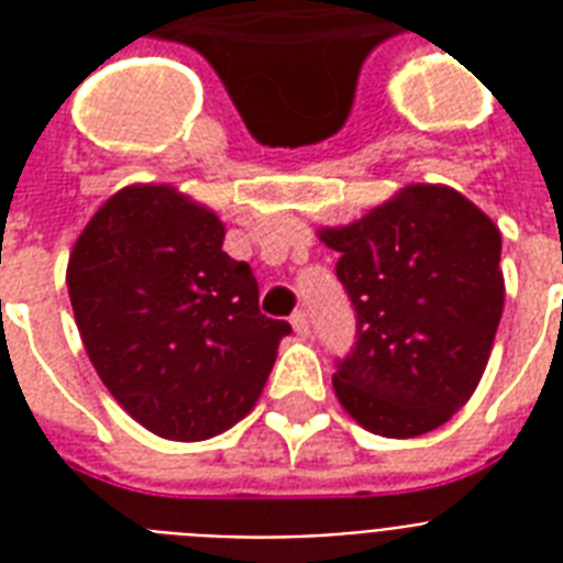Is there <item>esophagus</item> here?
Wrapping results in <instances>:
<instances>
[{
  "instance_id": "34e87169",
  "label": "esophagus",
  "mask_w": 563,
  "mask_h": 563,
  "mask_svg": "<svg viewBox=\"0 0 563 563\" xmlns=\"http://www.w3.org/2000/svg\"><path fill=\"white\" fill-rule=\"evenodd\" d=\"M291 327H295V333L298 335H309V316L303 309H298V312L291 316Z\"/></svg>"
}]
</instances>
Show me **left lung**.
Here are the masks:
<instances>
[{
    "label": "left lung",
    "mask_w": 563,
    "mask_h": 563,
    "mask_svg": "<svg viewBox=\"0 0 563 563\" xmlns=\"http://www.w3.org/2000/svg\"><path fill=\"white\" fill-rule=\"evenodd\" d=\"M356 312L333 388L385 438L432 432L471 400L506 300L497 224L450 187L411 184L347 228L321 230Z\"/></svg>",
    "instance_id": "left-lung-1"
}]
</instances>
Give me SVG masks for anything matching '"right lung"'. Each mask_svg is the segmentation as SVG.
<instances>
[{"label": "right lung", "instance_id": "add662e5", "mask_svg": "<svg viewBox=\"0 0 563 563\" xmlns=\"http://www.w3.org/2000/svg\"><path fill=\"white\" fill-rule=\"evenodd\" d=\"M224 224L172 187H128L84 228L66 286L101 383L154 435L203 441L254 409L289 321L260 312Z\"/></svg>", "mask_w": 563, "mask_h": 563}]
</instances>
